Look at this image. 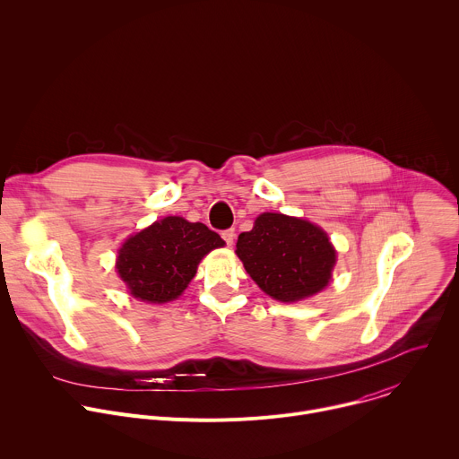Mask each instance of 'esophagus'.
<instances>
[{"mask_svg":"<svg viewBox=\"0 0 459 459\" xmlns=\"http://www.w3.org/2000/svg\"><path fill=\"white\" fill-rule=\"evenodd\" d=\"M221 238H223V239H225V243L230 247V245L234 243V238H236L234 229H227V230H223V232H221Z\"/></svg>","mask_w":459,"mask_h":459,"instance_id":"esophagus-1","label":"esophagus"}]
</instances>
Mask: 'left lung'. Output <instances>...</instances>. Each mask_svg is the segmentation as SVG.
Returning a JSON list of instances; mask_svg holds the SVG:
<instances>
[{
    "instance_id": "1",
    "label": "left lung",
    "mask_w": 459,
    "mask_h": 459,
    "mask_svg": "<svg viewBox=\"0 0 459 459\" xmlns=\"http://www.w3.org/2000/svg\"><path fill=\"white\" fill-rule=\"evenodd\" d=\"M236 254L257 287L280 301H299L329 285L336 250L310 221L285 214L257 216L241 232Z\"/></svg>"
}]
</instances>
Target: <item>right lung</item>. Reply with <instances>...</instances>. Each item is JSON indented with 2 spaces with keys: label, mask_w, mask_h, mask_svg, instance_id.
I'll list each match as a JSON object with an SVG mask.
<instances>
[{
  "label": "right lung",
  "mask_w": 459,
  "mask_h": 459,
  "mask_svg": "<svg viewBox=\"0 0 459 459\" xmlns=\"http://www.w3.org/2000/svg\"><path fill=\"white\" fill-rule=\"evenodd\" d=\"M225 241L204 223L169 216L128 238L116 269L130 294L149 303L176 299L198 271V264Z\"/></svg>",
  "instance_id": "right-lung-1"
}]
</instances>
